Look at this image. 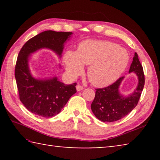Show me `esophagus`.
<instances>
[{"instance_id": "esophagus-1", "label": "esophagus", "mask_w": 160, "mask_h": 160, "mask_svg": "<svg viewBox=\"0 0 160 160\" xmlns=\"http://www.w3.org/2000/svg\"><path fill=\"white\" fill-rule=\"evenodd\" d=\"M76 89H77V91H81L83 90V87L80 85H78L76 86Z\"/></svg>"}]
</instances>
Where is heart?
<instances>
[{
	"mask_svg": "<svg viewBox=\"0 0 160 160\" xmlns=\"http://www.w3.org/2000/svg\"><path fill=\"white\" fill-rule=\"evenodd\" d=\"M66 71L75 77L89 65L88 76L92 84L97 87L114 82L126 70L129 62L127 51L114 43L101 40H86L78 51H67L63 56Z\"/></svg>",
	"mask_w": 160,
	"mask_h": 160,
	"instance_id": "heart-1",
	"label": "heart"
}]
</instances>
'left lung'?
<instances>
[{
	"label": "left lung",
	"instance_id": "obj_1",
	"mask_svg": "<svg viewBox=\"0 0 160 160\" xmlns=\"http://www.w3.org/2000/svg\"><path fill=\"white\" fill-rule=\"evenodd\" d=\"M137 75L138 84L135 90L128 96L119 92V87L124 77H121L114 83L106 88L96 89L95 97L91 104L94 116L103 122H113L123 118L137 106L145 85L143 68L135 52L129 72Z\"/></svg>",
	"mask_w": 160,
	"mask_h": 160
}]
</instances>
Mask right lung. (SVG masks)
I'll use <instances>...</instances> for the list:
<instances>
[{
    "instance_id": "obj_1",
    "label": "right lung",
    "mask_w": 160,
    "mask_h": 160,
    "mask_svg": "<svg viewBox=\"0 0 160 160\" xmlns=\"http://www.w3.org/2000/svg\"><path fill=\"white\" fill-rule=\"evenodd\" d=\"M72 32L47 30L36 35L27 42L18 54L15 77L19 97L29 112L45 118L61 112L70 97L76 92V83L66 85L56 77L36 79L29 68V58L41 48H48L61 57L64 43Z\"/></svg>"
}]
</instances>
